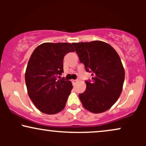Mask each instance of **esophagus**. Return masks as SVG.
Here are the masks:
<instances>
[{
  "label": "esophagus",
  "instance_id": "34e87169",
  "mask_svg": "<svg viewBox=\"0 0 146 146\" xmlns=\"http://www.w3.org/2000/svg\"><path fill=\"white\" fill-rule=\"evenodd\" d=\"M71 82H72V83H73V84H75V83L77 82V80H72Z\"/></svg>",
  "mask_w": 146,
  "mask_h": 146
}]
</instances>
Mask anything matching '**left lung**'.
<instances>
[{"label": "left lung", "instance_id": "left-lung-1", "mask_svg": "<svg viewBox=\"0 0 146 146\" xmlns=\"http://www.w3.org/2000/svg\"><path fill=\"white\" fill-rule=\"evenodd\" d=\"M92 80L85 81L86 88L79 95L83 106L93 113L106 111L119 98L125 71L121 59L110 44L102 41L72 44Z\"/></svg>", "mask_w": 146, "mask_h": 146}]
</instances>
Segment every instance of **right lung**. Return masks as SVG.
<instances>
[{
    "instance_id": "1",
    "label": "right lung",
    "mask_w": 146,
    "mask_h": 146,
    "mask_svg": "<svg viewBox=\"0 0 146 146\" xmlns=\"http://www.w3.org/2000/svg\"><path fill=\"white\" fill-rule=\"evenodd\" d=\"M70 43H43L31 54L25 72V83L31 101L42 113L53 115L64 108L73 86L60 75L65 55L73 52Z\"/></svg>"
}]
</instances>
